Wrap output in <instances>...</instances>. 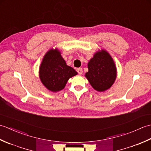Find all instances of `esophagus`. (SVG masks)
<instances>
[{"label": "esophagus", "instance_id": "34e87169", "mask_svg": "<svg viewBox=\"0 0 151 151\" xmlns=\"http://www.w3.org/2000/svg\"><path fill=\"white\" fill-rule=\"evenodd\" d=\"M76 71L78 72V73L79 74V75H82V73H83L82 68H78L77 69H76Z\"/></svg>", "mask_w": 151, "mask_h": 151}]
</instances>
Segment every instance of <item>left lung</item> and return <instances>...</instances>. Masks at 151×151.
Returning <instances> with one entry per match:
<instances>
[{"label": "left lung", "mask_w": 151, "mask_h": 151, "mask_svg": "<svg viewBox=\"0 0 151 151\" xmlns=\"http://www.w3.org/2000/svg\"><path fill=\"white\" fill-rule=\"evenodd\" d=\"M88 71L85 74L89 84L95 90L104 92L110 89L117 77V68L108 51H97L88 63Z\"/></svg>", "instance_id": "1"}]
</instances>
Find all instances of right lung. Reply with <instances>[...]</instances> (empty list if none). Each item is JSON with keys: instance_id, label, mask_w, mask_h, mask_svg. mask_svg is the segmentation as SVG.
I'll return each mask as SVG.
<instances>
[{"instance_id": "obj_1", "label": "right lung", "mask_w": 151, "mask_h": 151, "mask_svg": "<svg viewBox=\"0 0 151 151\" xmlns=\"http://www.w3.org/2000/svg\"><path fill=\"white\" fill-rule=\"evenodd\" d=\"M78 73L67 65L58 49H51L45 54L39 69V77L48 90L58 92L65 87L70 78Z\"/></svg>"}]
</instances>
